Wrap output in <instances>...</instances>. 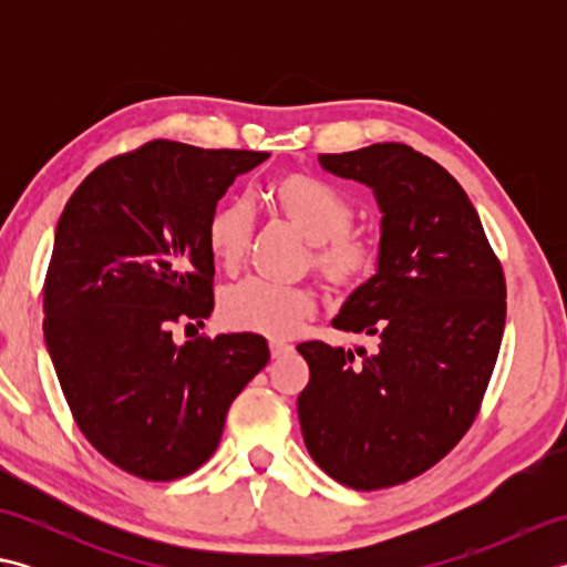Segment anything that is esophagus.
<instances>
[{
    "mask_svg": "<svg viewBox=\"0 0 567 567\" xmlns=\"http://www.w3.org/2000/svg\"><path fill=\"white\" fill-rule=\"evenodd\" d=\"M287 353H292V346L290 343H282V341H270V355L272 358H282Z\"/></svg>",
    "mask_w": 567,
    "mask_h": 567,
    "instance_id": "obj_1",
    "label": "esophagus"
}]
</instances>
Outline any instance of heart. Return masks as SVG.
Masks as SVG:
<instances>
[{"instance_id": "b5f03b06", "label": "heart", "mask_w": 567, "mask_h": 567, "mask_svg": "<svg viewBox=\"0 0 567 567\" xmlns=\"http://www.w3.org/2000/svg\"><path fill=\"white\" fill-rule=\"evenodd\" d=\"M268 202L307 240V265L329 292L351 295L378 272L380 240L353 228V204L331 185L305 173H287L270 183ZM250 238L252 212L246 202H226L212 212L207 246L221 268L236 270L244 262ZM219 315L234 331L292 339L305 321L317 315V297L309 287L248 280L224 295Z\"/></svg>"}]
</instances>
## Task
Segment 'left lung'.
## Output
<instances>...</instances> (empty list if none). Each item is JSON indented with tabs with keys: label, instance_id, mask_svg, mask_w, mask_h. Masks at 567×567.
I'll return each instance as SVG.
<instances>
[{
	"label": "left lung",
	"instance_id": "obj_1",
	"mask_svg": "<svg viewBox=\"0 0 567 567\" xmlns=\"http://www.w3.org/2000/svg\"><path fill=\"white\" fill-rule=\"evenodd\" d=\"M319 163L370 187L382 212L380 268L333 319V329L378 346H297L309 365L299 426L336 483L382 489L436 465L475 421L497 363L507 285L473 202L436 161L375 143Z\"/></svg>",
	"mask_w": 567,
	"mask_h": 567
}]
</instances>
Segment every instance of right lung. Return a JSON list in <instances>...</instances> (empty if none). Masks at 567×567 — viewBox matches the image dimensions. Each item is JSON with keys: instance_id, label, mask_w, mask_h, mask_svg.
I'll return each mask as SVG.
<instances>
[{"instance_id": "add662e5", "label": "right lung", "mask_w": 567, "mask_h": 567, "mask_svg": "<svg viewBox=\"0 0 567 567\" xmlns=\"http://www.w3.org/2000/svg\"><path fill=\"white\" fill-rule=\"evenodd\" d=\"M270 153L151 141L72 192L43 282V336L75 424L106 461L167 483L209 461L238 392L268 365L262 336L173 323L214 309L207 221Z\"/></svg>"}]
</instances>
